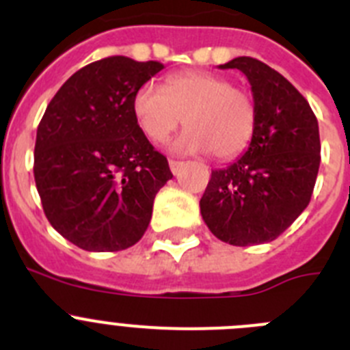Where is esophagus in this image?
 <instances>
[{
	"label": "esophagus",
	"mask_w": 350,
	"mask_h": 350,
	"mask_svg": "<svg viewBox=\"0 0 350 350\" xmlns=\"http://www.w3.org/2000/svg\"><path fill=\"white\" fill-rule=\"evenodd\" d=\"M184 166V161H175V159H170V170H172L173 175H177L178 172L182 170Z\"/></svg>",
	"instance_id": "1"
}]
</instances>
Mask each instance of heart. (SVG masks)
<instances>
[{"label":"heart","instance_id":"1","mask_svg":"<svg viewBox=\"0 0 350 350\" xmlns=\"http://www.w3.org/2000/svg\"><path fill=\"white\" fill-rule=\"evenodd\" d=\"M133 116L154 144H163L175 129L187 126L172 148L177 152H212L219 159L238 156L252 140L256 103L230 79L205 71L170 75L163 91L144 83L133 96Z\"/></svg>","mask_w":350,"mask_h":350}]
</instances>
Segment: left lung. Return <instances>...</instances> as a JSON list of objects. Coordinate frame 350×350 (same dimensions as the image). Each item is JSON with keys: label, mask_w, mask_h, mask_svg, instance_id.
I'll use <instances>...</instances> for the list:
<instances>
[{"label": "left lung", "mask_w": 350, "mask_h": 350, "mask_svg": "<svg viewBox=\"0 0 350 350\" xmlns=\"http://www.w3.org/2000/svg\"><path fill=\"white\" fill-rule=\"evenodd\" d=\"M219 68L247 77L258 119L245 154L212 172L200 200L202 217L231 245L271 242L310 202L321 163L319 124L298 89L268 64L243 55Z\"/></svg>", "instance_id": "left-lung-1"}]
</instances>
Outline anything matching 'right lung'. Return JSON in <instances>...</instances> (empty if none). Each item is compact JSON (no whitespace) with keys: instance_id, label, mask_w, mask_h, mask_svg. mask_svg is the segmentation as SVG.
Here are the masks:
<instances>
[{"instance_id":"add662e5","label":"right lung","mask_w":350,"mask_h":350,"mask_svg":"<svg viewBox=\"0 0 350 350\" xmlns=\"http://www.w3.org/2000/svg\"><path fill=\"white\" fill-rule=\"evenodd\" d=\"M163 68L124 55L94 61L63 83L40 120L33 172L43 212L80 249L135 245L173 177L133 116L135 92Z\"/></svg>"}]
</instances>
